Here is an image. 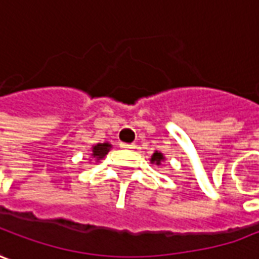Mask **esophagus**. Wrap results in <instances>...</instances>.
Instances as JSON below:
<instances>
[{
	"mask_svg": "<svg viewBox=\"0 0 259 259\" xmlns=\"http://www.w3.org/2000/svg\"><path fill=\"white\" fill-rule=\"evenodd\" d=\"M121 148H124V150H135L137 147H135V144H121Z\"/></svg>",
	"mask_w": 259,
	"mask_h": 259,
	"instance_id": "1",
	"label": "esophagus"
}]
</instances>
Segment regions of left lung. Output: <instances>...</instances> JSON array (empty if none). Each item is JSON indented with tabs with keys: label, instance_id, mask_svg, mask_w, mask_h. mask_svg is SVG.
Returning <instances> with one entry per match:
<instances>
[{
	"label": "left lung",
	"instance_id": "8db88e82",
	"mask_svg": "<svg viewBox=\"0 0 259 259\" xmlns=\"http://www.w3.org/2000/svg\"><path fill=\"white\" fill-rule=\"evenodd\" d=\"M150 161H151V164L161 165V162H162V161H165V157H164V154H162V152H158V151H155V152L151 155Z\"/></svg>",
	"mask_w": 259,
	"mask_h": 259
}]
</instances>
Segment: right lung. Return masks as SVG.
<instances>
[{"instance_id": "add662e5", "label": "right lung", "mask_w": 259, "mask_h": 259, "mask_svg": "<svg viewBox=\"0 0 259 259\" xmlns=\"http://www.w3.org/2000/svg\"><path fill=\"white\" fill-rule=\"evenodd\" d=\"M111 148H112V145L109 142H98L97 145H93V148H91V158L98 162L100 159L105 158V155L108 154Z\"/></svg>"}]
</instances>
